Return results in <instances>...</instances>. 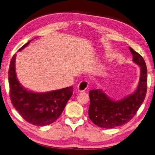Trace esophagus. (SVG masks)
I'll use <instances>...</instances> for the list:
<instances>
[{
  "label": "esophagus",
  "mask_w": 155,
  "mask_h": 155,
  "mask_svg": "<svg viewBox=\"0 0 155 155\" xmlns=\"http://www.w3.org/2000/svg\"><path fill=\"white\" fill-rule=\"evenodd\" d=\"M88 85H89V83L87 81H86V80L82 81L78 84V90L79 91H84L87 88Z\"/></svg>",
  "instance_id": "obj_1"
}]
</instances>
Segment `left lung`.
Instances as JSON below:
<instances>
[{"label":"left lung","instance_id":"left-lung-1","mask_svg":"<svg viewBox=\"0 0 155 155\" xmlns=\"http://www.w3.org/2000/svg\"><path fill=\"white\" fill-rule=\"evenodd\" d=\"M133 61L140 67V77L135 91L119 101L109 97L101 89L89 91V118L97 126L110 129L130 122L144 101L147 89V69L144 59L129 47Z\"/></svg>","mask_w":155,"mask_h":155}]
</instances>
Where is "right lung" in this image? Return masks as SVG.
Returning <instances> with one entry per match:
<instances>
[{"label": "right lung", "mask_w": 155, "mask_h": 155, "mask_svg": "<svg viewBox=\"0 0 155 155\" xmlns=\"http://www.w3.org/2000/svg\"><path fill=\"white\" fill-rule=\"evenodd\" d=\"M32 40L23 45L18 51L28 46ZM16 54L11 60L8 71L10 97L11 102L25 121L35 126L49 125L58 118L67 102L73 94V87L48 92L36 93L29 91L18 81L15 60Z\"/></svg>", "instance_id": "add662e5"}]
</instances>
